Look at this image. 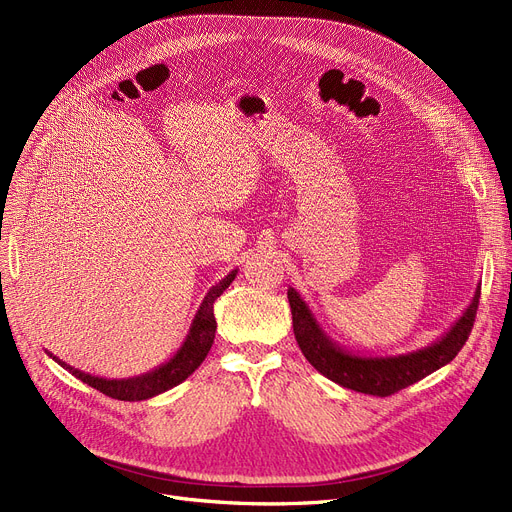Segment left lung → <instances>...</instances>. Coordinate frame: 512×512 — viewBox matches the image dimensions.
I'll return each instance as SVG.
<instances>
[{
  "instance_id": "8db88e82",
  "label": "left lung",
  "mask_w": 512,
  "mask_h": 512,
  "mask_svg": "<svg viewBox=\"0 0 512 512\" xmlns=\"http://www.w3.org/2000/svg\"><path fill=\"white\" fill-rule=\"evenodd\" d=\"M479 294L481 286H477L463 315L436 342L411 353L386 357L355 355L353 351H346V346H340L319 326L313 311L294 288H288V303L292 311L294 338H297L305 359L321 375H326L328 380L348 390L373 396H390L423 380L425 375L448 365L459 355L473 328Z\"/></svg>"
}]
</instances>
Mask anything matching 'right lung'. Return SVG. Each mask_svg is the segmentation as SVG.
Masks as SVG:
<instances>
[{"instance_id":"1","label":"right lung","mask_w":512,"mask_h":512,"mask_svg":"<svg viewBox=\"0 0 512 512\" xmlns=\"http://www.w3.org/2000/svg\"><path fill=\"white\" fill-rule=\"evenodd\" d=\"M236 274H238V270H232L218 284L209 288L199 311L195 313L191 330H188V334H186L184 342L180 344L176 355L170 361H166L164 365H159V367H155V369H151L143 375H134V378H122V380L97 378V375L74 369V367L66 365L64 361H60L58 357H53L51 353H47V351L45 353L53 361L60 363L64 369H68L74 375V378H78L80 382H85L91 388L103 392L105 396H112V398H118V400H130V402L153 398L161 392H166V390L182 384L188 378V375H191L205 361L209 348L213 344V338H215V328H218V324H215V315H213V303L232 284Z\"/></svg>"}]
</instances>
